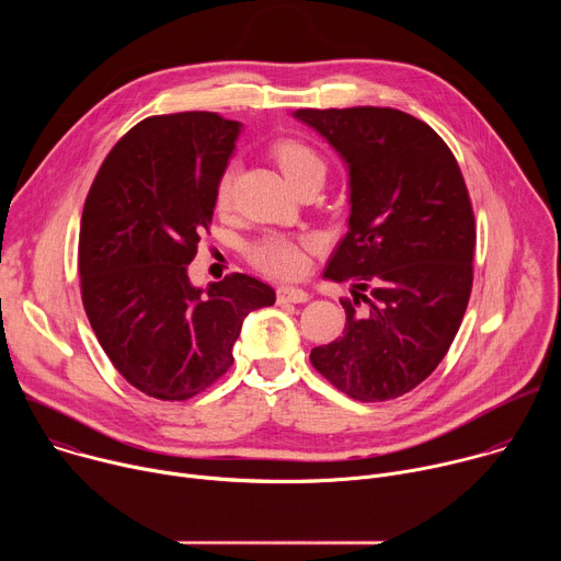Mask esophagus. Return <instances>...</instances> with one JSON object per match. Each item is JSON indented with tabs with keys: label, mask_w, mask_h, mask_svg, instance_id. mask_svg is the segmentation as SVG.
<instances>
[{
	"label": "esophagus",
	"mask_w": 561,
	"mask_h": 561,
	"mask_svg": "<svg viewBox=\"0 0 561 561\" xmlns=\"http://www.w3.org/2000/svg\"><path fill=\"white\" fill-rule=\"evenodd\" d=\"M308 299H310V295L306 290H301V288H295V286H279L277 288V301L279 304H286V301L304 304Z\"/></svg>",
	"instance_id": "obj_1"
}]
</instances>
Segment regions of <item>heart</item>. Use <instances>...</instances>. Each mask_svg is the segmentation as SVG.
Segmentation results:
<instances>
[{
  "instance_id": "heart-1",
  "label": "heart",
  "mask_w": 561,
  "mask_h": 561,
  "mask_svg": "<svg viewBox=\"0 0 561 561\" xmlns=\"http://www.w3.org/2000/svg\"><path fill=\"white\" fill-rule=\"evenodd\" d=\"M273 157L279 164L286 180L299 191L308 184H324L327 162L314 146L304 139L286 137L273 144ZM232 188V169H226L219 178L215 199L219 208H226L230 202ZM314 249V239L308 234H286V232H266L253 244L247 247V260L262 273L271 277L290 279L306 271V253Z\"/></svg>"
}]
</instances>
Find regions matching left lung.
<instances>
[{"label":"left lung","instance_id":"left-lung-1","mask_svg":"<svg viewBox=\"0 0 561 561\" xmlns=\"http://www.w3.org/2000/svg\"><path fill=\"white\" fill-rule=\"evenodd\" d=\"M351 169L348 232L327 277L353 282L340 340L310 364L357 402L420 386L448 353L472 290L474 213L448 144L394 108H299ZM364 300L369 308L356 312Z\"/></svg>","mask_w":561,"mask_h":561}]
</instances>
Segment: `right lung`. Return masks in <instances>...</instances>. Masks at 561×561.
<instances>
[{"label":"right lung","mask_w":561,"mask_h":561,"mask_svg":"<svg viewBox=\"0 0 561 561\" xmlns=\"http://www.w3.org/2000/svg\"><path fill=\"white\" fill-rule=\"evenodd\" d=\"M239 124L208 111L152 115L106 154L79 228V290L117 373L162 402H186L232 364L251 310L275 290L244 273L193 288L215 191Z\"/></svg>","instance_id":"add662e5"}]
</instances>
